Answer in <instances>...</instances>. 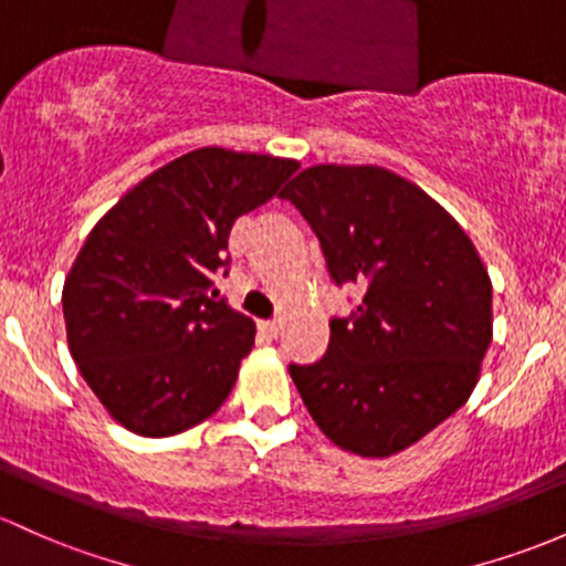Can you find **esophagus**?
Instances as JSON below:
<instances>
[{"label": "esophagus", "instance_id": "1", "mask_svg": "<svg viewBox=\"0 0 566 566\" xmlns=\"http://www.w3.org/2000/svg\"><path fill=\"white\" fill-rule=\"evenodd\" d=\"M259 326H261V332H266L270 337H277V334H281V329H283L281 321H261Z\"/></svg>", "mask_w": 566, "mask_h": 566}]
</instances>
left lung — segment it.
I'll use <instances>...</instances> for the list:
<instances>
[{"label": "left lung", "instance_id": "obj_1", "mask_svg": "<svg viewBox=\"0 0 566 566\" xmlns=\"http://www.w3.org/2000/svg\"><path fill=\"white\" fill-rule=\"evenodd\" d=\"M281 197L334 281L364 285L356 313L329 324L326 356L291 364V380L337 448L402 453L475 391L494 337L489 270L451 212L378 164H315Z\"/></svg>", "mask_w": 566, "mask_h": 566}]
</instances>
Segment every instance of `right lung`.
<instances>
[{
  "mask_svg": "<svg viewBox=\"0 0 566 566\" xmlns=\"http://www.w3.org/2000/svg\"><path fill=\"white\" fill-rule=\"evenodd\" d=\"M300 169L281 156L197 148L126 191L64 281L66 345L115 423L172 437L232 394L256 324L210 294L229 232Z\"/></svg>",
  "mask_w": 566,
  "mask_h": 566,
  "instance_id": "1",
  "label": "right lung"
}]
</instances>
